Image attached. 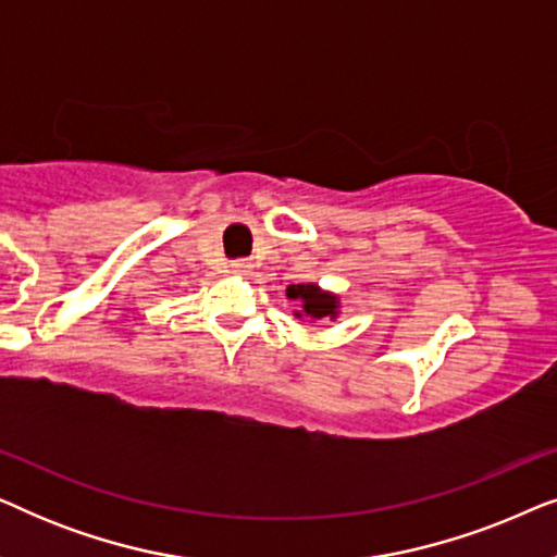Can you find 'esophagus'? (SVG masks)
I'll return each instance as SVG.
<instances>
[{
    "instance_id": "obj_1",
    "label": "esophagus",
    "mask_w": 557,
    "mask_h": 557,
    "mask_svg": "<svg viewBox=\"0 0 557 557\" xmlns=\"http://www.w3.org/2000/svg\"><path fill=\"white\" fill-rule=\"evenodd\" d=\"M231 265H233V271H235V273H243V271L248 269V261H233Z\"/></svg>"
}]
</instances>
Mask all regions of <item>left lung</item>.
Returning <instances> with one entry per match:
<instances>
[{
	"instance_id": "1",
	"label": "left lung",
	"mask_w": 557,
	"mask_h": 557,
	"mask_svg": "<svg viewBox=\"0 0 557 557\" xmlns=\"http://www.w3.org/2000/svg\"><path fill=\"white\" fill-rule=\"evenodd\" d=\"M286 294H288V299H301L304 311H307L311 319H324V317L337 314V299L330 294H322L314 284L288 286Z\"/></svg>"
}]
</instances>
